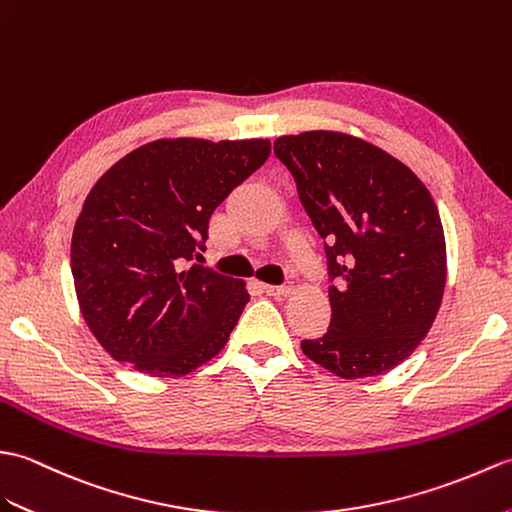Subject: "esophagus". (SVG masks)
I'll return each mask as SVG.
<instances>
[{
  "instance_id": "34e87169",
  "label": "esophagus",
  "mask_w": 512,
  "mask_h": 512,
  "mask_svg": "<svg viewBox=\"0 0 512 512\" xmlns=\"http://www.w3.org/2000/svg\"><path fill=\"white\" fill-rule=\"evenodd\" d=\"M263 291L267 295H274V298H287V295L291 293V287L282 285V287H276V285H263Z\"/></svg>"
}]
</instances>
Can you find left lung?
<instances>
[{
    "label": "left lung",
    "instance_id": "left-lung-1",
    "mask_svg": "<svg viewBox=\"0 0 512 512\" xmlns=\"http://www.w3.org/2000/svg\"><path fill=\"white\" fill-rule=\"evenodd\" d=\"M326 245L331 326L302 352L342 379L405 361L434 324L447 282L440 214L412 168L344 131L274 142Z\"/></svg>",
    "mask_w": 512,
    "mask_h": 512
}]
</instances>
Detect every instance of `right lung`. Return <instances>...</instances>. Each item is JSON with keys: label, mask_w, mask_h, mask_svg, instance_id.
I'll return each mask as SVG.
<instances>
[{"label": "right lung", "mask_w": 512, "mask_h": 512, "mask_svg": "<svg viewBox=\"0 0 512 512\" xmlns=\"http://www.w3.org/2000/svg\"><path fill=\"white\" fill-rule=\"evenodd\" d=\"M269 153L260 138H162L89 190L70 263L78 309L113 359L151 377H186L223 350L247 285L186 265L206 249L212 212Z\"/></svg>", "instance_id": "1"}]
</instances>
